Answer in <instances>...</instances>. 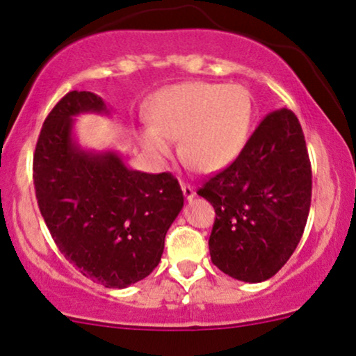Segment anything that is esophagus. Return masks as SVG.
<instances>
[{"mask_svg":"<svg viewBox=\"0 0 356 356\" xmlns=\"http://www.w3.org/2000/svg\"><path fill=\"white\" fill-rule=\"evenodd\" d=\"M181 187H182V193H184V197L187 199V201H191V199L196 196V191H194V187L191 184H186V182H182Z\"/></svg>","mask_w":356,"mask_h":356,"instance_id":"esophagus-1","label":"esophagus"}]
</instances>
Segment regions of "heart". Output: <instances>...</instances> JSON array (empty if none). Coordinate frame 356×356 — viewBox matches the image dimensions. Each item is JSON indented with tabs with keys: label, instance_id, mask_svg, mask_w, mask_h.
Returning <instances> with one entry per match:
<instances>
[{
	"label": "heart",
	"instance_id": "heart-1",
	"mask_svg": "<svg viewBox=\"0 0 356 356\" xmlns=\"http://www.w3.org/2000/svg\"><path fill=\"white\" fill-rule=\"evenodd\" d=\"M252 96L241 86L186 83L160 92L148 111L152 128L140 143L152 159L165 162L170 140L181 138V155L194 169L218 172L235 162L248 140Z\"/></svg>",
	"mask_w": 356,
	"mask_h": 356
}]
</instances>
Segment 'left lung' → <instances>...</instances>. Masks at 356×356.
Returning <instances> with one entry per match:
<instances>
[{
	"instance_id": "left-lung-1",
	"label": "left lung",
	"mask_w": 356,
	"mask_h": 356,
	"mask_svg": "<svg viewBox=\"0 0 356 356\" xmlns=\"http://www.w3.org/2000/svg\"><path fill=\"white\" fill-rule=\"evenodd\" d=\"M311 162L298 116L268 113L235 162L199 196L213 204V264L243 282H264L291 259L311 208Z\"/></svg>"
}]
</instances>
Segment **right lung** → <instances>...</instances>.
Listing matches in <instances>:
<instances>
[{
  "mask_svg": "<svg viewBox=\"0 0 356 356\" xmlns=\"http://www.w3.org/2000/svg\"><path fill=\"white\" fill-rule=\"evenodd\" d=\"M109 115L95 92L70 91L47 116L33 154L38 208L54 241L83 275L124 289L150 275L184 206L169 172L134 170L118 152L84 150L74 118Z\"/></svg>",
  "mask_w": 356,
  "mask_h": 356,
  "instance_id": "add662e5",
  "label": "right lung"
}]
</instances>
